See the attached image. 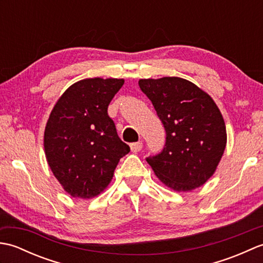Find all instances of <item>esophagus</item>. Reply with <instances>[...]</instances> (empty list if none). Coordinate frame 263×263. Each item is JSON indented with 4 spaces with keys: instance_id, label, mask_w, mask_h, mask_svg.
<instances>
[{
    "instance_id": "esophagus-1",
    "label": "esophagus",
    "mask_w": 263,
    "mask_h": 263,
    "mask_svg": "<svg viewBox=\"0 0 263 263\" xmlns=\"http://www.w3.org/2000/svg\"><path fill=\"white\" fill-rule=\"evenodd\" d=\"M132 153H139L140 150L142 149V141H139V142H133L130 144Z\"/></svg>"
}]
</instances>
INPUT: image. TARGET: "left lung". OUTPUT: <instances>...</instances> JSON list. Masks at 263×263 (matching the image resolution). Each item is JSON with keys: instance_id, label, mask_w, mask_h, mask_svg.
<instances>
[{"instance_id": "left-lung-1", "label": "left lung", "mask_w": 263, "mask_h": 263, "mask_svg": "<svg viewBox=\"0 0 263 263\" xmlns=\"http://www.w3.org/2000/svg\"><path fill=\"white\" fill-rule=\"evenodd\" d=\"M166 131L165 147L147 157L156 176L178 192L209 180L221 159L227 136L224 119L208 93L177 77L140 79Z\"/></svg>"}]
</instances>
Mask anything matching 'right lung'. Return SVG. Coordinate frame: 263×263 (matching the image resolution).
I'll list each match as a JSON object with an SVG mask.
<instances>
[{"label": "right lung", "mask_w": 263, "mask_h": 263, "mask_svg": "<svg viewBox=\"0 0 263 263\" xmlns=\"http://www.w3.org/2000/svg\"><path fill=\"white\" fill-rule=\"evenodd\" d=\"M123 79H83L70 86L51 111L44 148L54 176L71 197L90 199L110 183L130 147L117 136L108 105Z\"/></svg>", "instance_id": "obj_1"}]
</instances>
